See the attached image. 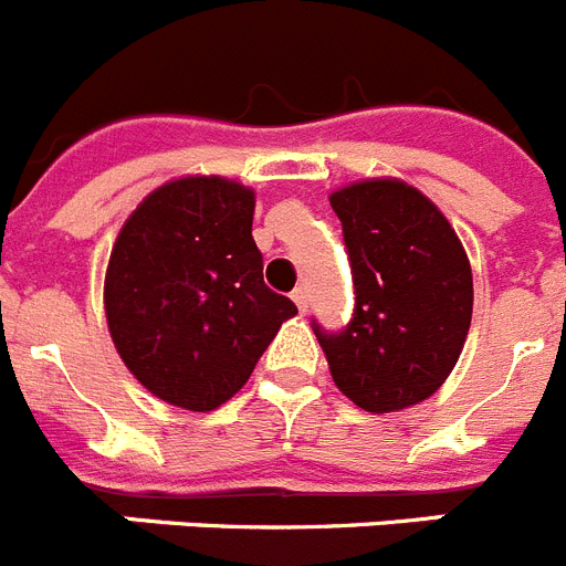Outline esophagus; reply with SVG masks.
I'll return each instance as SVG.
<instances>
[{"instance_id":"esophagus-1","label":"esophagus","mask_w":566,"mask_h":566,"mask_svg":"<svg viewBox=\"0 0 566 566\" xmlns=\"http://www.w3.org/2000/svg\"><path fill=\"white\" fill-rule=\"evenodd\" d=\"M292 300H294V303H297L300 312H306V308H308V292H306V286H297V289H294Z\"/></svg>"}]
</instances>
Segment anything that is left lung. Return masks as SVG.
Segmentation results:
<instances>
[{
    "instance_id": "1",
    "label": "left lung",
    "mask_w": 566,
    "mask_h": 566,
    "mask_svg": "<svg viewBox=\"0 0 566 566\" xmlns=\"http://www.w3.org/2000/svg\"><path fill=\"white\" fill-rule=\"evenodd\" d=\"M354 274V317L343 332L314 319L339 391L363 411L391 413L439 391L473 314L462 240L419 189L391 178L328 198Z\"/></svg>"
}]
</instances>
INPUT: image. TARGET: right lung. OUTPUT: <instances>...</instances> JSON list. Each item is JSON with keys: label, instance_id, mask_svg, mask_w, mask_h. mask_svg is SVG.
I'll use <instances>...</instances> for the list:
<instances>
[{"label": "right lung", "instance_id": "add662e5", "mask_svg": "<svg viewBox=\"0 0 566 566\" xmlns=\"http://www.w3.org/2000/svg\"><path fill=\"white\" fill-rule=\"evenodd\" d=\"M252 214V189L192 175L149 192L118 232L104 277L109 337L164 402L214 411L297 314L263 283Z\"/></svg>", "mask_w": 566, "mask_h": 566}]
</instances>
